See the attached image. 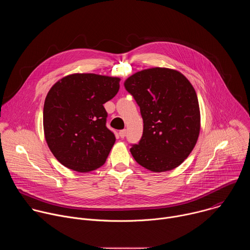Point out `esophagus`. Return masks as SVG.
I'll return each mask as SVG.
<instances>
[{
	"label": "esophagus",
	"mask_w": 250,
	"mask_h": 250,
	"mask_svg": "<svg viewBox=\"0 0 250 250\" xmlns=\"http://www.w3.org/2000/svg\"><path fill=\"white\" fill-rule=\"evenodd\" d=\"M119 134H120V136H121L122 138H125V134H126V130H125V129H122V130H120Z\"/></svg>",
	"instance_id": "1"
}]
</instances>
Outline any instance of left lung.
<instances>
[{
  "mask_svg": "<svg viewBox=\"0 0 250 250\" xmlns=\"http://www.w3.org/2000/svg\"><path fill=\"white\" fill-rule=\"evenodd\" d=\"M144 120V132L130 152L150 171L179 166L193 150L200 132V109L195 89L176 70L150 68L125 82Z\"/></svg>",
  "mask_w": 250,
  "mask_h": 250,
  "instance_id": "1",
  "label": "left lung"
}]
</instances>
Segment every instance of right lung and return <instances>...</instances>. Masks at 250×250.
Listing matches in <instances>:
<instances>
[{
    "mask_svg": "<svg viewBox=\"0 0 250 250\" xmlns=\"http://www.w3.org/2000/svg\"><path fill=\"white\" fill-rule=\"evenodd\" d=\"M120 89V79L73 74L49 90L43 106V128L49 149L65 167L90 172L101 167L115 145L106 127L104 104Z\"/></svg>",
    "mask_w": 250,
    "mask_h": 250,
    "instance_id": "1",
    "label": "right lung"
}]
</instances>
